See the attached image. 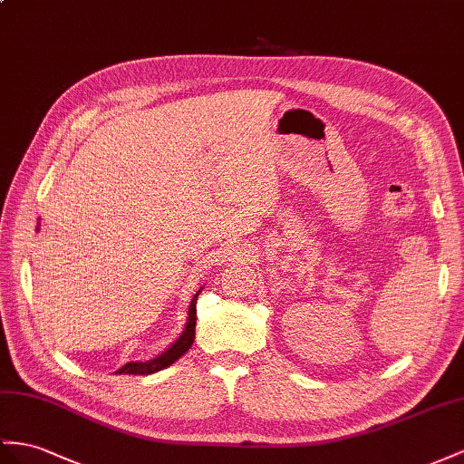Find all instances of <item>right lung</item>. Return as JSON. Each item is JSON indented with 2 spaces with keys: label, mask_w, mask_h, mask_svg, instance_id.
<instances>
[{
  "label": "right lung",
  "mask_w": 464,
  "mask_h": 464,
  "mask_svg": "<svg viewBox=\"0 0 464 464\" xmlns=\"http://www.w3.org/2000/svg\"><path fill=\"white\" fill-rule=\"evenodd\" d=\"M37 229H39V225H37ZM201 290H204V286H201V288L194 294L192 302H189L188 319H186L184 331H182L180 337H178L169 349H166L164 353H160L159 356H154V359L145 361V362H140V361H139V362H127V364H123L121 368H119V371H117L115 374H154V372L162 371V368L170 366V364H174L178 359H180V356H182L189 347H192V343H194V339H196V302H198V295H199Z\"/></svg>",
  "instance_id": "right-lung-1"
}]
</instances>
